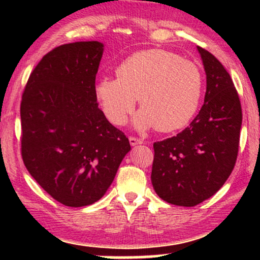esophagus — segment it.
<instances>
[{"mask_svg": "<svg viewBox=\"0 0 260 260\" xmlns=\"http://www.w3.org/2000/svg\"><path fill=\"white\" fill-rule=\"evenodd\" d=\"M129 142H130V144L133 145V147L143 143V141L140 140V138H136V137H129Z\"/></svg>", "mask_w": 260, "mask_h": 260, "instance_id": "esophagus-1", "label": "esophagus"}]
</instances>
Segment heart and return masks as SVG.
Instances as JSON below:
<instances>
[{
  "mask_svg": "<svg viewBox=\"0 0 260 260\" xmlns=\"http://www.w3.org/2000/svg\"><path fill=\"white\" fill-rule=\"evenodd\" d=\"M117 78H102L94 94L110 122L123 125L140 97L137 129L161 133L182 129L200 104L202 76L194 62L163 49L134 53L116 69Z\"/></svg>",
  "mask_w": 260,
  "mask_h": 260,
  "instance_id": "1",
  "label": "heart"
}]
</instances>
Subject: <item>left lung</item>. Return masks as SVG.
I'll use <instances>...</instances> for the list:
<instances>
[{"label": "left lung", "mask_w": 260, "mask_h": 260, "mask_svg": "<svg viewBox=\"0 0 260 260\" xmlns=\"http://www.w3.org/2000/svg\"><path fill=\"white\" fill-rule=\"evenodd\" d=\"M206 73L204 105L182 133L154 143L152 187L162 200L193 207L223 186L236 165L243 113L222 63L197 47Z\"/></svg>", "instance_id": "left-lung-1"}]
</instances>
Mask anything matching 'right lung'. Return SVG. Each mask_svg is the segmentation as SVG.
<instances>
[{
	"mask_svg": "<svg viewBox=\"0 0 260 260\" xmlns=\"http://www.w3.org/2000/svg\"><path fill=\"white\" fill-rule=\"evenodd\" d=\"M104 52L99 41L59 46L31 72L21 102V150L33 179L60 204L83 207L104 197L131 150L94 94Z\"/></svg>",
	"mask_w": 260,
	"mask_h": 260,
	"instance_id": "1",
	"label": "right lung"
}]
</instances>
